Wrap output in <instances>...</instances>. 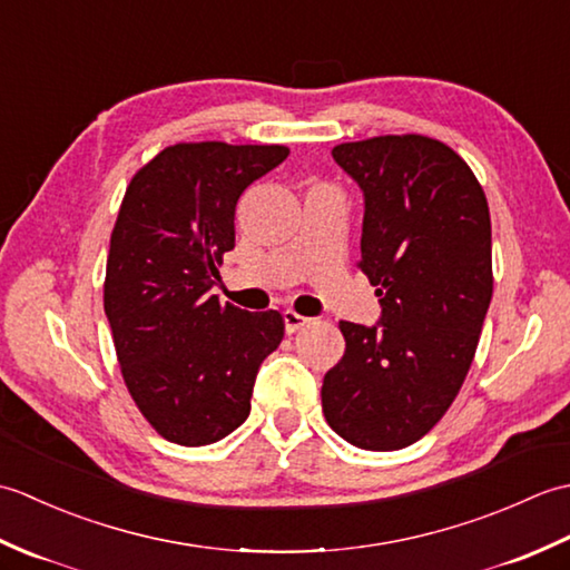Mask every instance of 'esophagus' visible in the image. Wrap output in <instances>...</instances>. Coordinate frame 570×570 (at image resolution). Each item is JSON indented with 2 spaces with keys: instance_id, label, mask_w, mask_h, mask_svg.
Masks as SVG:
<instances>
[{
  "instance_id": "esophagus-1",
  "label": "esophagus",
  "mask_w": 570,
  "mask_h": 570,
  "mask_svg": "<svg viewBox=\"0 0 570 570\" xmlns=\"http://www.w3.org/2000/svg\"><path fill=\"white\" fill-rule=\"evenodd\" d=\"M306 323H311V318L301 316V313H296V311H292V308H286V311H284V328H286V333H288V335L304 328Z\"/></svg>"
}]
</instances>
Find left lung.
<instances>
[{
  "label": "left lung",
  "instance_id": "8db88e82",
  "mask_svg": "<svg viewBox=\"0 0 570 570\" xmlns=\"http://www.w3.org/2000/svg\"><path fill=\"white\" fill-rule=\"evenodd\" d=\"M335 164L365 200L360 269L380 321L341 323L345 355L323 377L331 429L365 451H399L453 404L492 298V227L475 174L445 144L374 137Z\"/></svg>",
  "mask_w": 570,
  "mask_h": 570
}]
</instances>
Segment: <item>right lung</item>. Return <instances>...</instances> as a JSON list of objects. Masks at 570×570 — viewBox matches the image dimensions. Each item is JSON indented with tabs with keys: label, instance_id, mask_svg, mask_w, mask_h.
Listing matches in <instances>:
<instances>
[{
	"label": "right lung",
	"instance_id": "obj_1",
	"mask_svg": "<svg viewBox=\"0 0 570 570\" xmlns=\"http://www.w3.org/2000/svg\"><path fill=\"white\" fill-rule=\"evenodd\" d=\"M286 147L176 144L131 178L110 239L105 316L127 390L166 441L208 445L249 416L254 380L284 337L278 311L220 304L215 264L235 208Z\"/></svg>",
	"mask_w": 570,
	"mask_h": 570
}]
</instances>
